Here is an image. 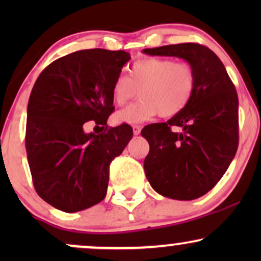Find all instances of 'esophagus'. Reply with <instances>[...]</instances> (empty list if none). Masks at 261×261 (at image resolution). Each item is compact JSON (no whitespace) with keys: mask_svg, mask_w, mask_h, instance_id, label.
<instances>
[{"mask_svg":"<svg viewBox=\"0 0 261 261\" xmlns=\"http://www.w3.org/2000/svg\"><path fill=\"white\" fill-rule=\"evenodd\" d=\"M133 133H134L135 136L140 135V133H141V126H140V125H133Z\"/></svg>","mask_w":261,"mask_h":261,"instance_id":"esophagus-1","label":"esophagus"}]
</instances>
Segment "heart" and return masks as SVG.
<instances>
[{
    "instance_id": "b5f03b06",
    "label": "heart",
    "mask_w": 261,
    "mask_h": 261,
    "mask_svg": "<svg viewBox=\"0 0 261 261\" xmlns=\"http://www.w3.org/2000/svg\"><path fill=\"white\" fill-rule=\"evenodd\" d=\"M196 76L193 66L172 59L148 58L131 66L128 79L119 74L112 86L116 106H124L137 95L142 99L114 115L119 124H139L160 114L170 118L181 113L193 98Z\"/></svg>"
}]
</instances>
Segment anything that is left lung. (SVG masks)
I'll return each instance as SVG.
<instances>
[{"instance_id":"left-lung-1","label":"left lung","mask_w":261,"mask_h":261,"mask_svg":"<svg viewBox=\"0 0 261 261\" xmlns=\"http://www.w3.org/2000/svg\"><path fill=\"white\" fill-rule=\"evenodd\" d=\"M151 56H174L193 66V98L167 122L147 125V180L162 196L194 200L220 181L238 148V95L218 56L208 47L184 43L142 50ZM172 126L183 128L173 133Z\"/></svg>"}]
</instances>
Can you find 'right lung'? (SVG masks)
Segmentation results:
<instances>
[{
    "label": "right lung",
    "mask_w": 261,
    "mask_h": 261,
    "mask_svg": "<svg viewBox=\"0 0 261 261\" xmlns=\"http://www.w3.org/2000/svg\"><path fill=\"white\" fill-rule=\"evenodd\" d=\"M130 59L122 50H80L51 62L33 87L27 155L38 195L55 208L72 214L106 197L110 162L133 139L130 125L107 126L112 86ZM91 120L103 133H84Z\"/></svg>",
    "instance_id": "add662e5"
}]
</instances>
